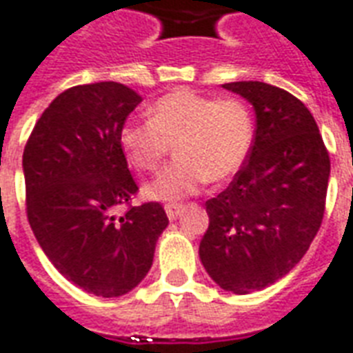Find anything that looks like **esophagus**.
I'll return each instance as SVG.
<instances>
[{
	"label": "esophagus",
	"mask_w": 353,
	"mask_h": 353,
	"mask_svg": "<svg viewBox=\"0 0 353 353\" xmlns=\"http://www.w3.org/2000/svg\"><path fill=\"white\" fill-rule=\"evenodd\" d=\"M182 205H176V203H169V205H165V212H167V218L169 220H176L180 216V212H182Z\"/></svg>",
	"instance_id": "1"
}]
</instances>
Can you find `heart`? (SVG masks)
<instances>
[{"instance_id":"obj_1","label":"heart","mask_w":353,"mask_h":353,"mask_svg":"<svg viewBox=\"0 0 353 353\" xmlns=\"http://www.w3.org/2000/svg\"><path fill=\"white\" fill-rule=\"evenodd\" d=\"M254 141L248 107L233 97L214 99L180 88L152 103L150 118H131L120 130V146L131 165L152 173L174 145L176 159L145 188L156 201L199 192L210 180H225L243 167Z\"/></svg>"}]
</instances>
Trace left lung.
I'll return each instance as SVG.
<instances>
[{"instance_id":"left-lung-1","label":"left lung","mask_w":353,"mask_h":353,"mask_svg":"<svg viewBox=\"0 0 353 353\" xmlns=\"http://www.w3.org/2000/svg\"><path fill=\"white\" fill-rule=\"evenodd\" d=\"M223 88L252 103L256 133L243 169L205 203L199 258L222 290L246 295L274 284L307 254L323 220L331 161L295 95L258 81Z\"/></svg>"}]
</instances>
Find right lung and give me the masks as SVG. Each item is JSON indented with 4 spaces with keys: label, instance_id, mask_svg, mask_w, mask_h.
Returning <instances> with one entry per match:
<instances>
[{
    "label": "right lung",
    "instance_id": "1",
    "mask_svg": "<svg viewBox=\"0 0 353 353\" xmlns=\"http://www.w3.org/2000/svg\"><path fill=\"white\" fill-rule=\"evenodd\" d=\"M141 101L120 82L65 90L41 114L22 156L33 235L69 282L97 297H120L145 279L169 223L159 203L130 205L139 188L120 130ZM122 204L128 210L118 219Z\"/></svg>",
    "mask_w": 353,
    "mask_h": 353
}]
</instances>
